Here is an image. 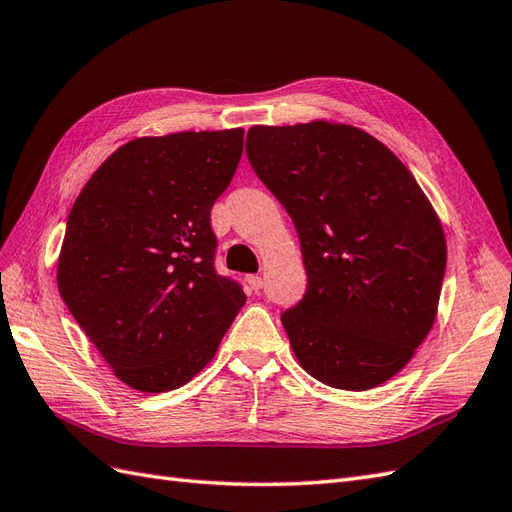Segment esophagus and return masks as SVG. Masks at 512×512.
Segmentation results:
<instances>
[{"label":"esophagus","instance_id":"1","mask_svg":"<svg viewBox=\"0 0 512 512\" xmlns=\"http://www.w3.org/2000/svg\"><path fill=\"white\" fill-rule=\"evenodd\" d=\"M248 285H251L255 292H259V290H261V287H264V279H261V277H257V274H253V277H248Z\"/></svg>","mask_w":512,"mask_h":512}]
</instances>
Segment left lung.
Segmentation results:
<instances>
[{
	"label": "left lung",
	"mask_w": 512,
	"mask_h": 512,
	"mask_svg": "<svg viewBox=\"0 0 512 512\" xmlns=\"http://www.w3.org/2000/svg\"><path fill=\"white\" fill-rule=\"evenodd\" d=\"M248 162L298 231L307 292L281 316L294 357L346 391L387 383L437 318L445 233L393 151L355 125H255Z\"/></svg>",
	"instance_id": "left-lung-1"
}]
</instances>
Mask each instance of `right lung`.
I'll return each mask as SVG.
<instances>
[{
	"label": "right lung",
	"mask_w": 512,
	"mask_h": 512,
	"mask_svg": "<svg viewBox=\"0 0 512 512\" xmlns=\"http://www.w3.org/2000/svg\"><path fill=\"white\" fill-rule=\"evenodd\" d=\"M242 149V127L134 138L75 199L58 290L131 389L164 393L192 381L246 303L214 270L209 227Z\"/></svg>",
	"instance_id": "1"
}]
</instances>
